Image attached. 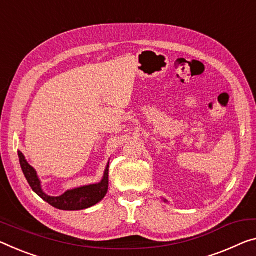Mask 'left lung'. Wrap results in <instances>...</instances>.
<instances>
[{
    "instance_id": "1",
    "label": "left lung",
    "mask_w": 256,
    "mask_h": 256,
    "mask_svg": "<svg viewBox=\"0 0 256 256\" xmlns=\"http://www.w3.org/2000/svg\"><path fill=\"white\" fill-rule=\"evenodd\" d=\"M164 202H167V200H166V199H164Z\"/></svg>"
}]
</instances>
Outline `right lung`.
I'll list each match as a JSON object with an SVG mask.
<instances>
[{
    "instance_id": "add662e5",
    "label": "right lung",
    "mask_w": 256,
    "mask_h": 256,
    "mask_svg": "<svg viewBox=\"0 0 256 256\" xmlns=\"http://www.w3.org/2000/svg\"><path fill=\"white\" fill-rule=\"evenodd\" d=\"M19 162H20L22 170L25 175V178L28 182L30 186L38 196L44 200L54 208L62 210H81L96 205L104 198L108 194V164L105 168L103 178L100 182L95 184H89V186H84L70 188L64 192L62 196H52L46 194L43 191L41 180L38 178V172L35 169L27 162L25 156L20 151H18Z\"/></svg>"
}]
</instances>
